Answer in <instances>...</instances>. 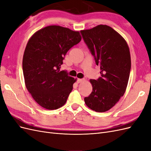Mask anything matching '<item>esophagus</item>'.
I'll list each match as a JSON object with an SVG mask.
<instances>
[{
  "instance_id": "34e87169",
  "label": "esophagus",
  "mask_w": 151,
  "mask_h": 151,
  "mask_svg": "<svg viewBox=\"0 0 151 151\" xmlns=\"http://www.w3.org/2000/svg\"><path fill=\"white\" fill-rule=\"evenodd\" d=\"M85 81V79H77V83H82V82H83V81Z\"/></svg>"
}]
</instances>
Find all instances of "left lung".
I'll use <instances>...</instances> for the list:
<instances>
[{
	"label": "left lung",
	"mask_w": 151,
	"mask_h": 151,
	"mask_svg": "<svg viewBox=\"0 0 151 151\" xmlns=\"http://www.w3.org/2000/svg\"><path fill=\"white\" fill-rule=\"evenodd\" d=\"M81 33L100 66L101 76L98 80H89L93 91L84 101L92 110L105 112L125 93L131 68L129 47L125 40L107 25L99 24Z\"/></svg>",
	"instance_id": "left-lung-1"
}]
</instances>
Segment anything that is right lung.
I'll return each instance as SVG.
<instances>
[{
    "mask_svg": "<svg viewBox=\"0 0 151 151\" xmlns=\"http://www.w3.org/2000/svg\"><path fill=\"white\" fill-rule=\"evenodd\" d=\"M81 39L79 31L50 25L35 32L28 40L22 70L26 89L40 106L52 110L66 103L77 79L60 68L67 52Z\"/></svg>",
    "mask_w": 151,
    "mask_h": 151,
    "instance_id": "obj_1",
    "label": "right lung"
}]
</instances>
